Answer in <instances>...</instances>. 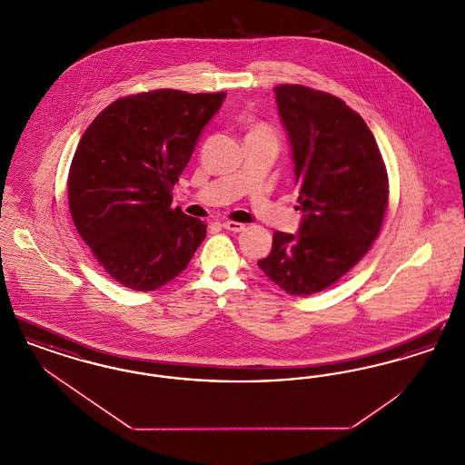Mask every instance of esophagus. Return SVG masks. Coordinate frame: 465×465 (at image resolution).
I'll return each instance as SVG.
<instances>
[{
	"label": "esophagus",
	"mask_w": 465,
	"mask_h": 465,
	"mask_svg": "<svg viewBox=\"0 0 465 465\" xmlns=\"http://www.w3.org/2000/svg\"><path fill=\"white\" fill-rule=\"evenodd\" d=\"M223 228L228 230V232H233V233H239V232L245 230V224L237 222H224L223 223Z\"/></svg>",
	"instance_id": "34e87169"
}]
</instances>
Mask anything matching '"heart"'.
<instances>
[{
	"instance_id": "b5f03b06",
	"label": "heart",
	"mask_w": 465,
	"mask_h": 465,
	"mask_svg": "<svg viewBox=\"0 0 465 465\" xmlns=\"http://www.w3.org/2000/svg\"><path fill=\"white\" fill-rule=\"evenodd\" d=\"M254 133H270V129H268L266 125H262V124H258V125H254V127L251 129V133L249 134Z\"/></svg>"
}]
</instances>
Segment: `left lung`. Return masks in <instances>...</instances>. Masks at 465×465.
Masks as SVG:
<instances>
[{
  "instance_id": "obj_1",
  "label": "left lung",
  "mask_w": 465,
  "mask_h": 465,
  "mask_svg": "<svg viewBox=\"0 0 465 465\" xmlns=\"http://www.w3.org/2000/svg\"><path fill=\"white\" fill-rule=\"evenodd\" d=\"M275 94L305 216L298 235L273 233L258 266L288 294L307 296L332 286L371 249L389 205V176L370 127L340 97L296 84Z\"/></svg>"
}]
</instances>
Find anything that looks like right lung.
I'll use <instances>...</instances> for the list:
<instances>
[{
  "label": "right lung",
  "mask_w": 465,
  "mask_h": 465,
  "mask_svg": "<svg viewBox=\"0 0 465 465\" xmlns=\"http://www.w3.org/2000/svg\"><path fill=\"white\" fill-rule=\"evenodd\" d=\"M226 92L158 89L120 97L82 135L67 202L95 262L125 288L155 291L177 277L207 224L173 209V188Z\"/></svg>",
  "instance_id": "right-lung-1"
}]
</instances>
